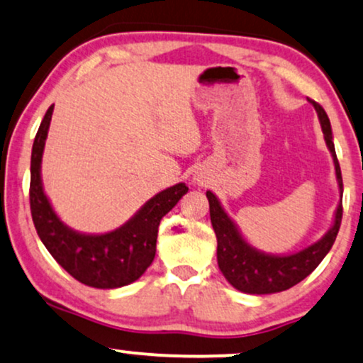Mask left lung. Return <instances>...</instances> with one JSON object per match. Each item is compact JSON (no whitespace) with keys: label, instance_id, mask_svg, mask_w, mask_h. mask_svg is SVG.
<instances>
[{"label":"left lung","instance_id":"8db88e82","mask_svg":"<svg viewBox=\"0 0 363 363\" xmlns=\"http://www.w3.org/2000/svg\"><path fill=\"white\" fill-rule=\"evenodd\" d=\"M309 101L313 103V106L316 108L318 116H320L326 145H328L335 160L336 179H338L340 189L343 193L342 169H340L338 159H336L330 118L326 115V111L323 110L320 103L313 101V99H309ZM206 198L209 201L211 225L218 240L216 257L220 270L235 289L248 292V294H272V292H281L296 286L303 279H306L321 264V260L325 259L330 248L333 247L340 225H342L343 206L342 201H340L338 208H336L335 223L320 242H316L314 245L304 248V250L298 253H292V255H267V253L255 250V248L248 245L245 240L242 238L237 226H235L233 221L223 211V208L218 203L216 196L211 191H208Z\"/></svg>","mask_w":363,"mask_h":363}]
</instances>
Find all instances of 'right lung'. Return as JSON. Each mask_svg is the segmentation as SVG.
Returning a JSON list of instances; mask_svg holds the SVG:
<instances>
[{
	"label": "right lung",
	"mask_w": 363,
	"mask_h": 363,
	"mask_svg": "<svg viewBox=\"0 0 363 363\" xmlns=\"http://www.w3.org/2000/svg\"><path fill=\"white\" fill-rule=\"evenodd\" d=\"M52 111L54 104L43 116L32 148L30 209L35 230L57 264L76 281L98 289L132 284L154 260L160 220L189 187L181 182L154 196L128 223L111 233L82 235L72 231L57 218L42 187L40 162Z\"/></svg>",
	"instance_id": "add662e5"
}]
</instances>
